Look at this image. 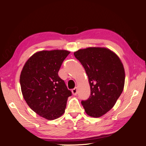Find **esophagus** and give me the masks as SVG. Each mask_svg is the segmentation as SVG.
Instances as JSON below:
<instances>
[{
    "instance_id": "1",
    "label": "esophagus",
    "mask_w": 146,
    "mask_h": 146,
    "mask_svg": "<svg viewBox=\"0 0 146 146\" xmlns=\"http://www.w3.org/2000/svg\"><path fill=\"white\" fill-rule=\"evenodd\" d=\"M72 93L74 96H76L77 94V87H75L72 90Z\"/></svg>"
}]
</instances>
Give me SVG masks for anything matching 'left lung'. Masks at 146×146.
I'll list each match as a JSON object with an SVG mask.
<instances>
[{"label":"left lung","instance_id":"left-lung-1","mask_svg":"<svg viewBox=\"0 0 146 146\" xmlns=\"http://www.w3.org/2000/svg\"><path fill=\"white\" fill-rule=\"evenodd\" d=\"M88 76L90 96L82 104L94 118L105 115L115 106L125 85V73L120 59L105 47H88L74 52Z\"/></svg>","mask_w":146,"mask_h":146}]
</instances>
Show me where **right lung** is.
<instances>
[{"label": "right lung", "mask_w": 146, "mask_h": 146, "mask_svg": "<svg viewBox=\"0 0 146 146\" xmlns=\"http://www.w3.org/2000/svg\"><path fill=\"white\" fill-rule=\"evenodd\" d=\"M70 53L66 50H42L25 62L20 75V85L26 102L34 112L48 120L63 115L71 92L58 71Z\"/></svg>", "instance_id": "1"}]
</instances>
